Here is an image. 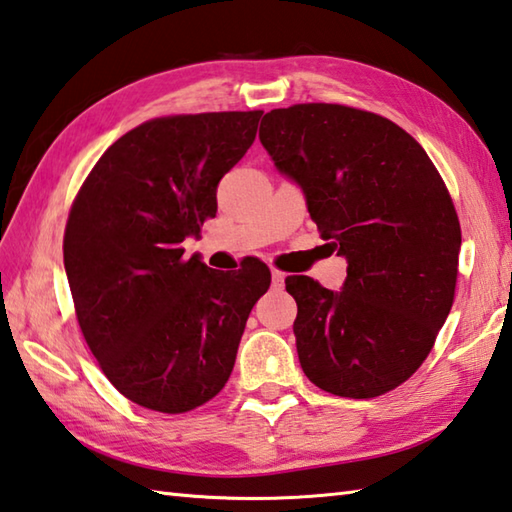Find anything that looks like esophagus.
I'll return each mask as SVG.
<instances>
[{"mask_svg": "<svg viewBox=\"0 0 512 512\" xmlns=\"http://www.w3.org/2000/svg\"><path fill=\"white\" fill-rule=\"evenodd\" d=\"M272 283H274V287L281 289L285 285V274L278 272V269H272Z\"/></svg>", "mask_w": 512, "mask_h": 512, "instance_id": "1", "label": "esophagus"}]
</instances>
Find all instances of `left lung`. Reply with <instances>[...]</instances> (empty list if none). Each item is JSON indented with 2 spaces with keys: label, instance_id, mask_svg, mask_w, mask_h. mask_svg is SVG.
Segmentation results:
<instances>
[{
  "label": "left lung",
  "instance_id": "1",
  "mask_svg": "<svg viewBox=\"0 0 512 512\" xmlns=\"http://www.w3.org/2000/svg\"><path fill=\"white\" fill-rule=\"evenodd\" d=\"M258 138L347 258L341 292L287 276L298 361L318 388L372 399L419 370L455 301L461 227L428 153L399 124L345 104L265 113Z\"/></svg>",
  "mask_w": 512,
  "mask_h": 512
}]
</instances>
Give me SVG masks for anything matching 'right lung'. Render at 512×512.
<instances>
[{
	"mask_svg": "<svg viewBox=\"0 0 512 512\" xmlns=\"http://www.w3.org/2000/svg\"><path fill=\"white\" fill-rule=\"evenodd\" d=\"M263 111L142 122L95 162L69 211L64 267L84 341L115 390L182 414L225 388L249 312L272 283L185 258L180 243L216 216L220 178L245 156Z\"/></svg>",
	"mask_w": 512,
	"mask_h": 512,
	"instance_id": "obj_1",
	"label": "right lung"
}]
</instances>
